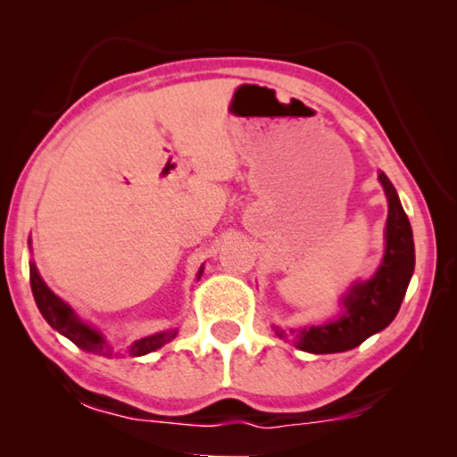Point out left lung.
Segmentation results:
<instances>
[{"label":"left lung","mask_w":457,"mask_h":457,"mask_svg":"<svg viewBox=\"0 0 457 457\" xmlns=\"http://www.w3.org/2000/svg\"><path fill=\"white\" fill-rule=\"evenodd\" d=\"M389 214L385 227V255L372 278L358 280L341 297V314L318 327H272L280 339L293 337L295 347L308 353H339L358 347L368 337L380 333L397 316L399 305L414 274V235L403 205L391 180L378 172Z\"/></svg>","instance_id":"obj_1"}]
</instances>
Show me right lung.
Returning a JSON list of instances; mask_svg holds the SVG:
<instances>
[{"mask_svg":"<svg viewBox=\"0 0 457 457\" xmlns=\"http://www.w3.org/2000/svg\"><path fill=\"white\" fill-rule=\"evenodd\" d=\"M29 268H30V289H33L35 303L37 308H39L41 316L47 320L49 327L58 330L60 335H64L66 339H71L74 345L83 349V352L112 355L114 349H112L104 333H99L96 327H91L89 322H85L83 318H80L77 312L64 302V299H60L52 289H49L33 262H30ZM202 274H204V266L199 268L197 278H202ZM177 333L179 328H170V330H162V333L143 337V339L130 343L129 353L133 355V358H137V355L152 353L155 349L164 347L168 341H172L174 337H177Z\"/></svg>","mask_w":457,"mask_h":457,"instance_id":"obj_1","label":"right lung"}]
</instances>
